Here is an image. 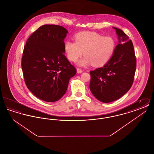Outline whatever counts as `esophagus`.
Instances as JSON below:
<instances>
[{
    "label": "esophagus",
    "mask_w": 154,
    "mask_h": 154,
    "mask_svg": "<svg viewBox=\"0 0 154 154\" xmlns=\"http://www.w3.org/2000/svg\"><path fill=\"white\" fill-rule=\"evenodd\" d=\"M77 73H82V70L81 69L77 68Z\"/></svg>",
    "instance_id": "esophagus-1"
}]
</instances>
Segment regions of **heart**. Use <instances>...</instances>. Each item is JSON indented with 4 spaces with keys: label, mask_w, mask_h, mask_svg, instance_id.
Wrapping results in <instances>:
<instances>
[{
    "label": "heart",
    "mask_w": 154,
    "mask_h": 154,
    "mask_svg": "<svg viewBox=\"0 0 154 154\" xmlns=\"http://www.w3.org/2000/svg\"><path fill=\"white\" fill-rule=\"evenodd\" d=\"M74 42L67 40L64 50L67 58L75 62L83 54L84 57L78 62V65L95 67L105 65L113 55L116 40L111 36H103L94 32H82L74 36Z\"/></svg>",
    "instance_id": "obj_1"
}]
</instances>
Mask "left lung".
Returning <instances> with one entry per match:
<instances>
[{"mask_svg": "<svg viewBox=\"0 0 154 154\" xmlns=\"http://www.w3.org/2000/svg\"><path fill=\"white\" fill-rule=\"evenodd\" d=\"M113 28L116 30L119 40L113 55L104 66L90 72V90L103 103L115 101L128 92L136 69L132 40L122 30Z\"/></svg>", "mask_w": 154, "mask_h": 154, "instance_id": "8db88e82", "label": "left lung"}]
</instances>
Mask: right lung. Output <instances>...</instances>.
<instances>
[{
	"mask_svg": "<svg viewBox=\"0 0 154 154\" xmlns=\"http://www.w3.org/2000/svg\"><path fill=\"white\" fill-rule=\"evenodd\" d=\"M67 33L63 26L44 25L30 36L24 46L21 66L25 84L45 102L59 100L77 73L63 54Z\"/></svg>",
	"mask_w": 154,
	"mask_h": 154,
	"instance_id": "add662e5",
	"label": "right lung"
}]
</instances>
